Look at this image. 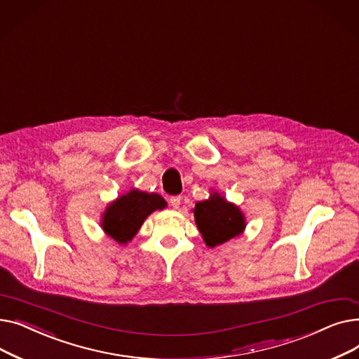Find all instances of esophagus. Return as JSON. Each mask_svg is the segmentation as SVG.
Returning <instances> with one entry per match:
<instances>
[{
    "label": "esophagus",
    "mask_w": 359,
    "mask_h": 359,
    "mask_svg": "<svg viewBox=\"0 0 359 359\" xmlns=\"http://www.w3.org/2000/svg\"><path fill=\"white\" fill-rule=\"evenodd\" d=\"M180 201H182L180 196H172V198H170V205H172L175 210H177L180 206Z\"/></svg>",
    "instance_id": "obj_1"
}]
</instances>
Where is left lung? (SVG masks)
I'll return each mask as SVG.
<instances>
[{"label": "left lung", "instance_id": "8db88e82", "mask_svg": "<svg viewBox=\"0 0 359 359\" xmlns=\"http://www.w3.org/2000/svg\"><path fill=\"white\" fill-rule=\"evenodd\" d=\"M194 214L198 229L206 246L210 248L237 237L246 227L241 211L218 194H212L206 201L196 202Z\"/></svg>", "mask_w": 359, "mask_h": 359}]
</instances>
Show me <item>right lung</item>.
I'll use <instances>...</instances> for the list:
<instances>
[{"label":"right lung","instance_id":"add662e5","mask_svg":"<svg viewBox=\"0 0 359 359\" xmlns=\"http://www.w3.org/2000/svg\"><path fill=\"white\" fill-rule=\"evenodd\" d=\"M165 201L157 194L130 191L107 206L103 230L118 243H128L137 234L144 219L156 210H163Z\"/></svg>","mask_w":359,"mask_h":359}]
</instances>
